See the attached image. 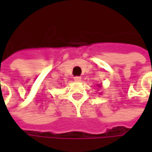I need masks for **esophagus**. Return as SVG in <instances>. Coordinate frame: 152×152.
I'll use <instances>...</instances> for the list:
<instances>
[{
    "label": "esophagus",
    "instance_id": "obj_1",
    "mask_svg": "<svg viewBox=\"0 0 152 152\" xmlns=\"http://www.w3.org/2000/svg\"><path fill=\"white\" fill-rule=\"evenodd\" d=\"M73 79H74V80H75L76 82H80V81H81V77H79V76H76V77H74Z\"/></svg>",
    "mask_w": 152,
    "mask_h": 152
}]
</instances>
